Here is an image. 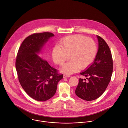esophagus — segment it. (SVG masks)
Listing matches in <instances>:
<instances>
[{
    "mask_svg": "<svg viewBox=\"0 0 128 128\" xmlns=\"http://www.w3.org/2000/svg\"><path fill=\"white\" fill-rule=\"evenodd\" d=\"M70 76L69 75H68L67 74H64L63 75V77L64 78H67V77H69Z\"/></svg>",
    "mask_w": 128,
    "mask_h": 128,
    "instance_id": "1",
    "label": "esophagus"
}]
</instances>
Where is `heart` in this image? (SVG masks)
Wrapping results in <instances>:
<instances>
[{
  "label": "heart",
  "instance_id": "1",
  "mask_svg": "<svg viewBox=\"0 0 128 128\" xmlns=\"http://www.w3.org/2000/svg\"><path fill=\"white\" fill-rule=\"evenodd\" d=\"M97 52V45L93 39L81 35H74L65 37L60 41V46L54 47L52 58L56 64L62 65L69 56L71 60L62 66L61 71L71 74L80 68L88 67L95 59Z\"/></svg>",
  "mask_w": 128,
  "mask_h": 128
}]
</instances>
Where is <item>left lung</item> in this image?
<instances>
[{"mask_svg":"<svg viewBox=\"0 0 128 128\" xmlns=\"http://www.w3.org/2000/svg\"><path fill=\"white\" fill-rule=\"evenodd\" d=\"M99 48L93 63L80 73L86 77L80 78L75 90L76 95L86 101H92L100 97L105 91L111 79L113 63L110 48L106 41L97 36Z\"/></svg>","mask_w":128,"mask_h":128,"instance_id":"obj_1","label":"left lung"}]
</instances>
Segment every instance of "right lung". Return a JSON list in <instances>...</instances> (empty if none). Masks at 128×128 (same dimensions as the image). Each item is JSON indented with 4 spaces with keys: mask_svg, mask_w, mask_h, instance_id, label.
Listing matches in <instances>:
<instances>
[{
    "mask_svg": "<svg viewBox=\"0 0 128 128\" xmlns=\"http://www.w3.org/2000/svg\"><path fill=\"white\" fill-rule=\"evenodd\" d=\"M54 35L51 32L36 33L26 37L21 44L15 67L20 84L25 92L38 101H45L55 94L63 75L52 67L37 54Z\"/></svg>",
    "mask_w": 128,
    "mask_h": 128,
    "instance_id": "right-lung-1",
    "label": "right lung"
}]
</instances>
